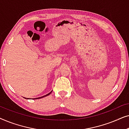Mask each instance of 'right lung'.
<instances>
[{
	"label": "right lung",
	"instance_id": "right-lung-1",
	"mask_svg": "<svg viewBox=\"0 0 129 129\" xmlns=\"http://www.w3.org/2000/svg\"><path fill=\"white\" fill-rule=\"evenodd\" d=\"M52 91H50V93H48V94H46V95H45V96H42V97H40V98H34V99H40V98H45V97H46V96H48V95H49V94H50V93H52ZM23 98H24V97H23ZM24 99H29V98H24Z\"/></svg>",
	"mask_w": 129,
	"mask_h": 129
}]
</instances>
